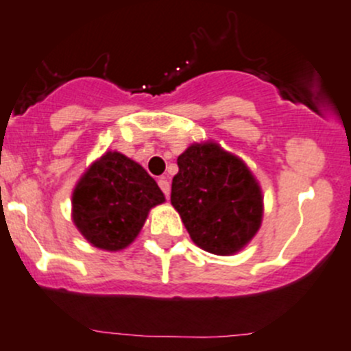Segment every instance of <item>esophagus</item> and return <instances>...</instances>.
Listing matches in <instances>:
<instances>
[{"instance_id":"34e87169","label":"esophagus","mask_w":351,"mask_h":351,"mask_svg":"<svg viewBox=\"0 0 351 351\" xmlns=\"http://www.w3.org/2000/svg\"><path fill=\"white\" fill-rule=\"evenodd\" d=\"M158 185H160L161 190H163L165 197L168 198V197H169V182H168V180H166L165 176H163V178H160V180H158Z\"/></svg>"}]
</instances>
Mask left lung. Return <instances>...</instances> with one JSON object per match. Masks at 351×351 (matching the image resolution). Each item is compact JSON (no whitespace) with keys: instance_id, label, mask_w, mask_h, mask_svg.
Listing matches in <instances>:
<instances>
[{"instance_id":"1","label":"left lung","mask_w":351,"mask_h":351,"mask_svg":"<svg viewBox=\"0 0 351 351\" xmlns=\"http://www.w3.org/2000/svg\"><path fill=\"white\" fill-rule=\"evenodd\" d=\"M171 205L191 241L206 252L230 256L259 230L263 195L237 156L215 143L190 146L178 156Z\"/></svg>"}]
</instances>
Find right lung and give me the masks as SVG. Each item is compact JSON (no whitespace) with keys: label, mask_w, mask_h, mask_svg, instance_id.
I'll return each instance as SVG.
<instances>
[{"label":"right lung","mask_w":351,"mask_h":351,"mask_svg":"<svg viewBox=\"0 0 351 351\" xmlns=\"http://www.w3.org/2000/svg\"><path fill=\"white\" fill-rule=\"evenodd\" d=\"M163 202V191L141 165L109 151L75 186L72 217L92 245L119 250L134 241L147 212Z\"/></svg>","instance_id":"obj_1"}]
</instances>
